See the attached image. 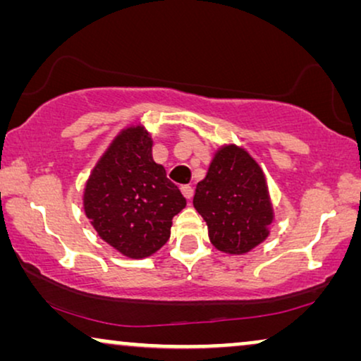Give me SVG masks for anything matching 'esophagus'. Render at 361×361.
<instances>
[{
	"label": "esophagus",
	"mask_w": 361,
	"mask_h": 361,
	"mask_svg": "<svg viewBox=\"0 0 361 361\" xmlns=\"http://www.w3.org/2000/svg\"><path fill=\"white\" fill-rule=\"evenodd\" d=\"M180 190H182V194H184L185 199H189V200L192 199V195H194V187L189 185V184L182 185V187H180Z\"/></svg>",
	"instance_id": "obj_1"
}]
</instances>
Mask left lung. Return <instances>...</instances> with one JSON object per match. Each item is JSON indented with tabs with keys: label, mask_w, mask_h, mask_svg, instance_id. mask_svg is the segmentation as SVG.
<instances>
[{
	"label": "left lung",
	"mask_w": 361,
	"mask_h": 361,
	"mask_svg": "<svg viewBox=\"0 0 361 361\" xmlns=\"http://www.w3.org/2000/svg\"><path fill=\"white\" fill-rule=\"evenodd\" d=\"M194 207L207 221L212 245L228 255H245L263 243L274 219L263 169L236 145L215 152L197 184Z\"/></svg>",
	"instance_id": "1"
}]
</instances>
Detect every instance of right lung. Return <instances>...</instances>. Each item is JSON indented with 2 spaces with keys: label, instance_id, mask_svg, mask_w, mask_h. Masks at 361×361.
<instances>
[{
  "label": "right lung",
  "instance_id": "add662e5",
  "mask_svg": "<svg viewBox=\"0 0 361 361\" xmlns=\"http://www.w3.org/2000/svg\"><path fill=\"white\" fill-rule=\"evenodd\" d=\"M185 204L179 187L152 159V140L142 125L118 133L83 192V210L98 236L133 259L166 245L172 219Z\"/></svg>",
  "mask_w": 361,
  "mask_h": 361
}]
</instances>
